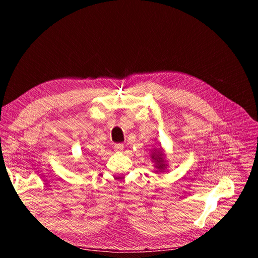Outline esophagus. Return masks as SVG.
Wrapping results in <instances>:
<instances>
[{
  "label": "esophagus",
  "mask_w": 258,
  "mask_h": 258,
  "mask_svg": "<svg viewBox=\"0 0 258 258\" xmlns=\"http://www.w3.org/2000/svg\"><path fill=\"white\" fill-rule=\"evenodd\" d=\"M114 150L116 151V152H122V150H123V144L122 143H116V144H114Z\"/></svg>",
  "instance_id": "34e87169"
}]
</instances>
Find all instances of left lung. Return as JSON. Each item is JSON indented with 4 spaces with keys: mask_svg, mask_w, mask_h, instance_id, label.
<instances>
[{
    "mask_svg": "<svg viewBox=\"0 0 258 258\" xmlns=\"http://www.w3.org/2000/svg\"><path fill=\"white\" fill-rule=\"evenodd\" d=\"M153 158L156 160V161H157V163H158V169H162L163 167H165V166H163V160H162V158H161V154L158 152L157 154H153Z\"/></svg>",
    "mask_w": 258,
    "mask_h": 258,
    "instance_id": "left-lung-1",
    "label": "left lung"
}]
</instances>
